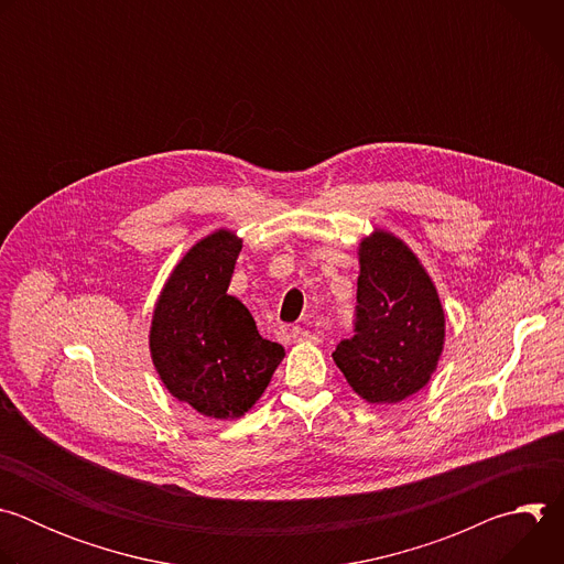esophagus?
<instances>
[{
    "label": "esophagus",
    "instance_id": "34e87169",
    "mask_svg": "<svg viewBox=\"0 0 564 564\" xmlns=\"http://www.w3.org/2000/svg\"><path fill=\"white\" fill-rule=\"evenodd\" d=\"M290 337L296 341V344H310V341H316V335H312L310 330H305V328H292V333H290Z\"/></svg>",
    "mask_w": 564,
    "mask_h": 564
}]
</instances>
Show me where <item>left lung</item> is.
I'll return each mask as SVG.
<instances>
[{
  "instance_id": "8db88e82",
  "label": "left lung",
  "mask_w": 564,
  "mask_h": 564,
  "mask_svg": "<svg viewBox=\"0 0 564 564\" xmlns=\"http://www.w3.org/2000/svg\"><path fill=\"white\" fill-rule=\"evenodd\" d=\"M357 335L333 352L350 388L368 404H397L437 370L446 316L417 254L388 229L359 240Z\"/></svg>"
}]
</instances>
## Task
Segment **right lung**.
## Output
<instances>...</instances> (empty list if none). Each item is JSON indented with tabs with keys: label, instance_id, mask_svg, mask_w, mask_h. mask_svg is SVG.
Returning a JSON list of instances; mask_svg holds the SVG:
<instances>
[{
	"label": "right lung",
	"instance_id": "1",
	"mask_svg": "<svg viewBox=\"0 0 564 564\" xmlns=\"http://www.w3.org/2000/svg\"><path fill=\"white\" fill-rule=\"evenodd\" d=\"M243 238L216 229L194 243L153 305L149 352L163 386L212 420L243 417L283 361L254 316L227 294Z\"/></svg>",
	"mask_w": 564,
	"mask_h": 564
}]
</instances>
